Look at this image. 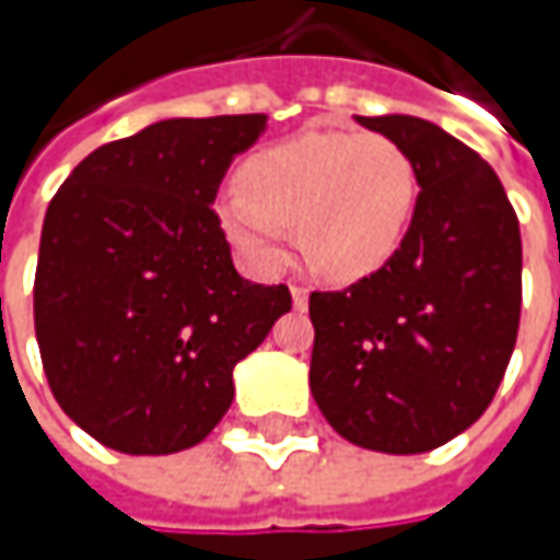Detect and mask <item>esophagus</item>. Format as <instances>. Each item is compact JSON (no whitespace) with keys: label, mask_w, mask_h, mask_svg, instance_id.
I'll return each mask as SVG.
<instances>
[{"label":"esophagus","mask_w":560,"mask_h":560,"mask_svg":"<svg viewBox=\"0 0 560 560\" xmlns=\"http://www.w3.org/2000/svg\"><path fill=\"white\" fill-rule=\"evenodd\" d=\"M290 292H292V305H295L299 312H302V308H308V290H305V287L292 283Z\"/></svg>","instance_id":"esophagus-1"}]
</instances>
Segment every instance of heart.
Returning a JSON list of instances; mask_svg holds the SVG:
<instances>
[{
    "mask_svg": "<svg viewBox=\"0 0 560 560\" xmlns=\"http://www.w3.org/2000/svg\"><path fill=\"white\" fill-rule=\"evenodd\" d=\"M243 189L218 199L214 218L258 270L290 258V230L320 277L352 283L396 255L418 211V167L380 133L305 130L255 152Z\"/></svg>",
    "mask_w": 560,
    "mask_h": 560,
    "instance_id": "heart-1",
    "label": "heart"
}]
</instances>
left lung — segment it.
Here are the masks:
<instances>
[{
    "label": "left lung",
    "mask_w": 560,
    "mask_h": 560,
    "mask_svg": "<svg viewBox=\"0 0 560 560\" xmlns=\"http://www.w3.org/2000/svg\"><path fill=\"white\" fill-rule=\"evenodd\" d=\"M418 167L396 255L342 292H312V396L342 440L386 455L445 445L480 420L521 327V226L495 171L411 115L355 118Z\"/></svg>",
    "instance_id": "left-lung-1"
}]
</instances>
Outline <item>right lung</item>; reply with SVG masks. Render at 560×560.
Listing matches in <instances>:
<instances>
[{
    "mask_svg": "<svg viewBox=\"0 0 560 560\" xmlns=\"http://www.w3.org/2000/svg\"><path fill=\"white\" fill-rule=\"evenodd\" d=\"M265 115L171 118L98 145L49 202L33 324L61 411L124 455L202 442L233 401V368L292 308L240 277L214 218L230 162Z\"/></svg>",
    "mask_w": 560,
    "mask_h": 560,
    "instance_id": "add662e5",
    "label": "right lung"
}]
</instances>
